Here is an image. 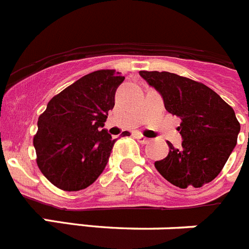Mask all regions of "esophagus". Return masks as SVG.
<instances>
[{"instance_id": "34e87169", "label": "esophagus", "mask_w": 249, "mask_h": 249, "mask_svg": "<svg viewBox=\"0 0 249 249\" xmlns=\"http://www.w3.org/2000/svg\"><path fill=\"white\" fill-rule=\"evenodd\" d=\"M135 138H136V140L138 141V142H140V143L146 144V143H148V142H149L148 138L144 137V136H143V135H141V133H136V135H135Z\"/></svg>"}]
</instances>
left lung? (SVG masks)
<instances>
[{
	"mask_svg": "<svg viewBox=\"0 0 249 249\" xmlns=\"http://www.w3.org/2000/svg\"><path fill=\"white\" fill-rule=\"evenodd\" d=\"M140 74L162 94L167 111L182 120L177 128L182 147L168 142V155L156 160V169L179 188L210 183L237 144L241 124L233 108L210 87L187 77L164 71Z\"/></svg>",
	"mask_w": 249,
	"mask_h": 249,
	"instance_id": "8db88e82",
	"label": "left lung"
}]
</instances>
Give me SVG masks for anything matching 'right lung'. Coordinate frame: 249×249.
<instances>
[{
    "mask_svg": "<svg viewBox=\"0 0 249 249\" xmlns=\"http://www.w3.org/2000/svg\"><path fill=\"white\" fill-rule=\"evenodd\" d=\"M123 80L116 70L91 72L51 98L38 117L37 166L59 190H83L103 172L116 140L102 127Z\"/></svg>",
    "mask_w": 249,
    "mask_h": 249,
    "instance_id": "1",
    "label": "right lung"
}]
</instances>
